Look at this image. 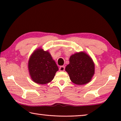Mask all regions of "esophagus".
<instances>
[{"mask_svg": "<svg viewBox=\"0 0 121 121\" xmlns=\"http://www.w3.org/2000/svg\"><path fill=\"white\" fill-rule=\"evenodd\" d=\"M65 66H60V68H59V70H60V71H65Z\"/></svg>", "mask_w": 121, "mask_h": 121, "instance_id": "esophagus-1", "label": "esophagus"}]
</instances>
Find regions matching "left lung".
<instances>
[{
    "label": "left lung",
    "mask_w": 121,
    "mask_h": 121,
    "mask_svg": "<svg viewBox=\"0 0 121 121\" xmlns=\"http://www.w3.org/2000/svg\"><path fill=\"white\" fill-rule=\"evenodd\" d=\"M70 80L75 84L83 85L91 81L95 73V64L89 55L83 52L70 56L65 68Z\"/></svg>",
    "instance_id": "1"
}]
</instances>
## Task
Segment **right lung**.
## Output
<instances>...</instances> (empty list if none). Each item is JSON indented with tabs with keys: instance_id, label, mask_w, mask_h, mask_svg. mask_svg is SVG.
<instances>
[{
	"instance_id": "add662e5",
	"label": "right lung",
	"mask_w": 121,
	"mask_h": 121,
	"mask_svg": "<svg viewBox=\"0 0 121 121\" xmlns=\"http://www.w3.org/2000/svg\"><path fill=\"white\" fill-rule=\"evenodd\" d=\"M28 69L34 82L45 84L53 80L59 68L48 51L38 48L30 57Z\"/></svg>"
}]
</instances>
